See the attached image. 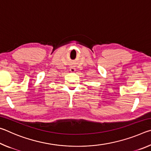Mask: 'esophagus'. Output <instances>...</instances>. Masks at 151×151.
Wrapping results in <instances>:
<instances>
[{"instance_id": "34e87169", "label": "esophagus", "mask_w": 151, "mask_h": 151, "mask_svg": "<svg viewBox=\"0 0 151 151\" xmlns=\"http://www.w3.org/2000/svg\"><path fill=\"white\" fill-rule=\"evenodd\" d=\"M70 70L71 71V72H75V68H70Z\"/></svg>"}]
</instances>
